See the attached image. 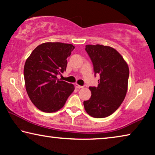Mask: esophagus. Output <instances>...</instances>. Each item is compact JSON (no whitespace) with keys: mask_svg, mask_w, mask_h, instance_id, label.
<instances>
[{"mask_svg":"<svg viewBox=\"0 0 155 155\" xmlns=\"http://www.w3.org/2000/svg\"><path fill=\"white\" fill-rule=\"evenodd\" d=\"M75 87H77V88H78V89L83 88V87H84V86H82V85H79L77 84H75Z\"/></svg>","mask_w":155,"mask_h":155,"instance_id":"esophagus-1","label":"esophagus"}]
</instances>
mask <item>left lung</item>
<instances>
[{"label":"left lung","mask_w":155,"mask_h":155,"mask_svg":"<svg viewBox=\"0 0 155 155\" xmlns=\"http://www.w3.org/2000/svg\"><path fill=\"white\" fill-rule=\"evenodd\" d=\"M94 76L100 75L98 86H90L91 97L84 101L85 111L101 118L114 113L126 96L129 71L122 55L114 48L100 45H86Z\"/></svg>","instance_id":"obj_1"}]
</instances>
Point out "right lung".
Masks as SVG:
<instances>
[{
  "mask_svg": "<svg viewBox=\"0 0 155 155\" xmlns=\"http://www.w3.org/2000/svg\"><path fill=\"white\" fill-rule=\"evenodd\" d=\"M75 47L71 44L43 43L26 60L24 74L29 98L43 112L53 113L63 107L74 87L57 75L66 70L67 58Z\"/></svg>",
  "mask_w": 155,
  "mask_h": 155,
  "instance_id": "right-lung-1",
  "label": "right lung"
}]
</instances>
